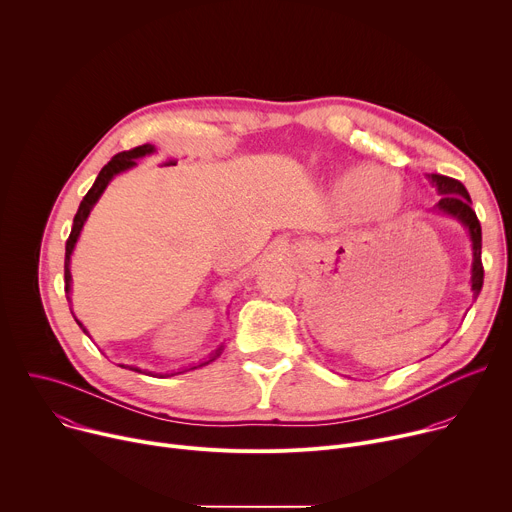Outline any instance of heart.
<instances>
[{
  "label": "heart",
  "mask_w": 512,
  "mask_h": 512,
  "mask_svg": "<svg viewBox=\"0 0 512 512\" xmlns=\"http://www.w3.org/2000/svg\"><path fill=\"white\" fill-rule=\"evenodd\" d=\"M332 196L344 212L356 214L373 225L393 221L405 202L403 186L393 176L367 166L338 176L332 184Z\"/></svg>",
  "instance_id": "1"
}]
</instances>
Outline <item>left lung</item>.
Returning a JSON list of instances; mask_svg holds the SVG:
<instances>
[{"label": "left lung", "mask_w": 512, "mask_h": 512, "mask_svg": "<svg viewBox=\"0 0 512 512\" xmlns=\"http://www.w3.org/2000/svg\"><path fill=\"white\" fill-rule=\"evenodd\" d=\"M431 182L437 186V192L442 194L437 208L456 216L462 225L468 227L472 249H474V263H472V291L474 298H478L482 283H484V267H482V227L476 212L472 210V200L466 186L450 176L431 174Z\"/></svg>", "instance_id": "8db88e82"}]
</instances>
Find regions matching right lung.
<instances>
[{
  "label": "right lung",
  "instance_id": "obj_1",
  "mask_svg": "<svg viewBox=\"0 0 512 512\" xmlns=\"http://www.w3.org/2000/svg\"><path fill=\"white\" fill-rule=\"evenodd\" d=\"M152 152H154V145H150V143L137 145V148H133V150H125V152H119L117 156H113L111 162H107V164L103 166V170L99 172L95 184L91 186V190L87 192V196L83 198V202H81V206H79V210H77V214H75V223H72V231H70L68 241H66V255H64V283H66V291L70 289V269H68V265H70V255H72V249H75V243H77V239H79V233H81V229H83V225H85V221H87V216H89L93 204L99 200V196L103 194V190L107 188L109 180H111L115 174H119V172L131 168V166H135V160H137V158H141V156H145V154H152ZM77 324L83 326L79 320H77ZM83 330H85V328H83ZM85 332H87V330H85ZM221 352H223V346H218V348L210 354V358L204 360L202 364L212 362L216 356H221ZM202 364H198V367H202ZM123 369H127V367H123ZM129 369L141 373V371L135 369V367H129ZM192 369H196V367H192ZM186 371H190V369H184V371H180V373H186ZM172 375H178V373H172ZM172 375H160V379H162V377H172ZM152 377H154V375H152Z\"/></svg>",
  "mask_w": 512,
  "mask_h": 512
}]
</instances>
